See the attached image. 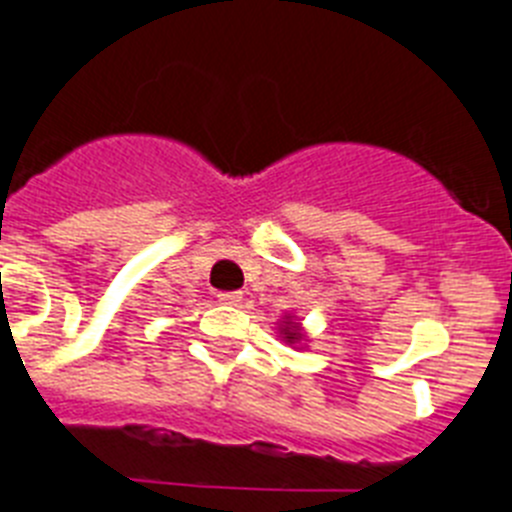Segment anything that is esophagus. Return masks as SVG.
Returning <instances> with one entry per match:
<instances>
[{
    "instance_id": "34e87169",
    "label": "esophagus",
    "mask_w": 512,
    "mask_h": 512,
    "mask_svg": "<svg viewBox=\"0 0 512 512\" xmlns=\"http://www.w3.org/2000/svg\"><path fill=\"white\" fill-rule=\"evenodd\" d=\"M218 302H221V304H239V302H242V294H239V291H221V294H218Z\"/></svg>"
}]
</instances>
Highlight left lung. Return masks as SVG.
Masks as SVG:
<instances>
[{
	"label": "left lung",
	"mask_w": 512,
	"mask_h": 512,
	"mask_svg": "<svg viewBox=\"0 0 512 512\" xmlns=\"http://www.w3.org/2000/svg\"><path fill=\"white\" fill-rule=\"evenodd\" d=\"M291 328H294V325H291ZM286 330V338H289V343L294 341V338H299V333H296V330H289V328H283Z\"/></svg>",
	"instance_id": "8db88e82"
}]
</instances>
